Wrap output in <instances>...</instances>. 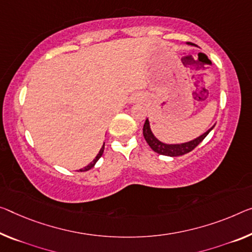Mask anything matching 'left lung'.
I'll return each mask as SVG.
<instances>
[{
  "instance_id": "left-lung-1",
  "label": "left lung",
  "mask_w": 252,
  "mask_h": 252,
  "mask_svg": "<svg viewBox=\"0 0 252 252\" xmlns=\"http://www.w3.org/2000/svg\"><path fill=\"white\" fill-rule=\"evenodd\" d=\"M213 128H214V126L208 129L206 133H204L203 135H200L199 137L192 139L190 142L183 143V144H164V143L158 141V139L152 134V131H151L150 128V123L148 119H146L144 126H143V135H144L145 141L148 142L150 148L152 149L154 152L161 154V156L179 157L184 156L186 153H189L190 151L195 149L200 142H203V139L207 136L208 133H210Z\"/></svg>"
}]
</instances>
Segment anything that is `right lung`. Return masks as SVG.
<instances>
[{"mask_svg":"<svg viewBox=\"0 0 252 252\" xmlns=\"http://www.w3.org/2000/svg\"><path fill=\"white\" fill-rule=\"evenodd\" d=\"M103 150H104V143H103L102 148H101V149H100V151H99V153H98V156H96V157H95V158H94V161H92L90 164H88V165L86 166V168H83V169H80V171H88V170H90L91 168H94V164L96 163V161H98V160H99V158H101V156H102V153H103Z\"/></svg>","mask_w":252,"mask_h":252,"instance_id":"obj_1","label":"right lung"}]
</instances>
